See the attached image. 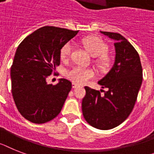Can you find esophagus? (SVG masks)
I'll list each match as a JSON object with an SVG mask.
<instances>
[{
	"instance_id": "esophagus-1",
	"label": "esophagus",
	"mask_w": 154,
	"mask_h": 154,
	"mask_svg": "<svg viewBox=\"0 0 154 154\" xmlns=\"http://www.w3.org/2000/svg\"><path fill=\"white\" fill-rule=\"evenodd\" d=\"M78 86H79V85H77V84L74 83V82H73V83H72V87H73V88H75L78 87Z\"/></svg>"
}]
</instances>
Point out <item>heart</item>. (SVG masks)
<instances>
[{
  "label": "heart",
  "instance_id": "heart-1",
  "mask_svg": "<svg viewBox=\"0 0 154 154\" xmlns=\"http://www.w3.org/2000/svg\"><path fill=\"white\" fill-rule=\"evenodd\" d=\"M82 44L85 49L93 57H97L106 52L107 45L103 40L95 37H87L82 39ZM72 45L67 42L60 49V59L62 61H67L71 52ZM97 63L100 68L106 69L109 66V60L106 56L103 55L97 60ZM95 76L94 71L91 69H85L80 66H75L69 69L66 73V77L70 81L77 84L86 83L88 80Z\"/></svg>",
  "mask_w": 154,
  "mask_h": 154
}]
</instances>
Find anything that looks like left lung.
I'll list each match as a JSON object with an SVG mask.
<instances>
[{
    "instance_id": "8db88e82",
    "label": "left lung",
    "mask_w": 154,
    "mask_h": 154,
    "mask_svg": "<svg viewBox=\"0 0 154 154\" xmlns=\"http://www.w3.org/2000/svg\"><path fill=\"white\" fill-rule=\"evenodd\" d=\"M114 41L115 60L109 73L98 82L104 94L85 86L83 116L95 128L108 130L128 118L136 102L143 82V69L137 51L120 33L100 31Z\"/></svg>"
}]
</instances>
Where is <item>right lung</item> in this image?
I'll list each match as a JSON object with an SVG mask.
<instances>
[{"mask_svg": "<svg viewBox=\"0 0 154 154\" xmlns=\"http://www.w3.org/2000/svg\"><path fill=\"white\" fill-rule=\"evenodd\" d=\"M77 33L47 26L19 45L11 67V92L19 112L32 123H46L60 113L72 84L61 78L48 85L47 78L60 64L61 48Z\"/></svg>", "mask_w": 154, "mask_h": 154, "instance_id": "add662e5", "label": "right lung"}]
</instances>
